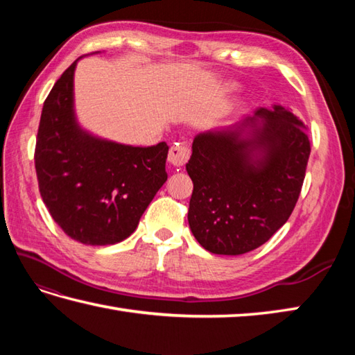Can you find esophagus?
Segmentation results:
<instances>
[{"mask_svg": "<svg viewBox=\"0 0 355 355\" xmlns=\"http://www.w3.org/2000/svg\"><path fill=\"white\" fill-rule=\"evenodd\" d=\"M189 157H191L189 146L183 141H178L175 145L171 146L168 160L172 166H175V168H182V166H184L187 160H189Z\"/></svg>", "mask_w": 355, "mask_h": 355, "instance_id": "1", "label": "esophagus"}]
</instances>
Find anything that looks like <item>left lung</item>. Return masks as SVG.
<instances>
[{"instance_id": "obj_1", "label": "left lung", "mask_w": 355, "mask_h": 355, "mask_svg": "<svg viewBox=\"0 0 355 355\" xmlns=\"http://www.w3.org/2000/svg\"><path fill=\"white\" fill-rule=\"evenodd\" d=\"M310 153L306 126L281 105L198 134L186 164L195 239L232 256L267 243L296 206Z\"/></svg>"}]
</instances>
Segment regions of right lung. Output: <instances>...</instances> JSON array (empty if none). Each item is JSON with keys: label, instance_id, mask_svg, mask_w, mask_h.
I'll use <instances>...</instances> for the list:
<instances>
[{"label": "right lung", "instance_id": "add662e5", "mask_svg": "<svg viewBox=\"0 0 355 355\" xmlns=\"http://www.w3.org/2000/svg\"><path fill=\"white\" fill-rule=\"evenodd\" d=\"M79 61V59H78ZM78 61L44 102L35 168L44 205L65 235L87 245H111L137 229L168 180L169 146H130L94 137L74 116L73 78Z\"/></svg>", "mask_w": 355, "mask_h": 355}]
</instances>
